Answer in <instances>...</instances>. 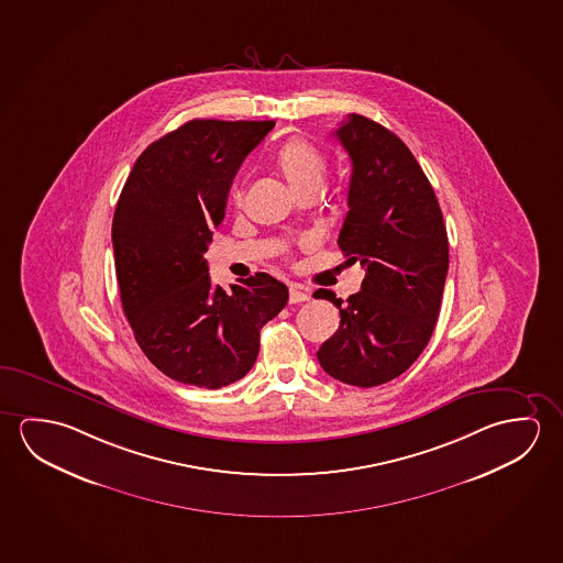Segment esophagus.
I'll return each instance as SVG.
<instances>
[{"mask_svg":"<svg viewBox=\"0 0 563 563\" xmlns=\"http://www.w3.org/2000/svg\"><path fill=\"white\" fill-rule=\"evenodd\" d=\"M309 301V294L305 291L303 287L291 286L289 289V303H303Z\"/></svg>","mask_w":563,"mask_h":563,"instance_id":"obj_1","label":"esophagus"}]
</instances>
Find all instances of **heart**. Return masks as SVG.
<instances>
[{
    "mask_svg": "<svg viewBox=\"0 0 563 563\" xmlns=\"http://www.w3.org/2000/svg\"><path fill=\"white\" fill-rule=\"evenodd\" d=\"M276 161L295 194L305 188L319 189L321 186L327 170V158L314 144L307 143L303 139H291L282 144Z\"/></svg>",
    "mask_w": 563,
    "mask_h": 563,
    "instance_id": "obj_1",
    "label": "heart"
}]
</instances>
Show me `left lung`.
Returning a JSON list of instances; mask_svg holds the SVG:
<instances>
[{
	"label": "left lung",
	"instance_id": "obj_1",
	"mask_svg": "<svg viewBox=\"0 0 563 563\" xmlns=\"http://www.w3.org/2000/svg\"><path fill=\"white\" fill-rule=\"evenodd\" d=\"M334 134L352 161L349 213L339 234L366 268L346 303L331 289L340 327L317 357L342 384L375 387L409 369L434 332L448 274V234L434 189L397 134L352 113Z\"/></svg>",
	"mask_w": 563,
	"mask_h": 563
}]
</instances>
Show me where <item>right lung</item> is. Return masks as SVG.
I'll return each mask as SVG.
<instances>
[{
    "label": "right lung",
    "mask_w": 563,
    "mask_h": 563,
    "mask_svg": "<svg viewBox=\"0 0 563 563\" xmlns=\"http://www.w3.org/2000/svg\"><path fill=\"white\" fill-rule=\"evenodd\" d=\"M274 121L194 119L134 162L113 214L121 305L162 374L219 389L251 372L260 331L289 291L258 272L231 291L211 284L203 254L223 223L232 179Z\"/></svg>",
    "instance_id": "1"
}]
</instances>
